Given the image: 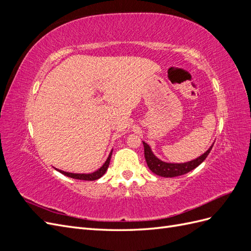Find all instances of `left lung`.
Returning a JSON list of instances; mask_svg holds the SVG:
<instances>
[{
	"label": "left lung",
	"mask_w": 251,
	"mask_h": 251,
	"mask_svg": "<svg viewBox=\"0 0 251 251\" xmlns=\"http://www.w3.org/2000/svg\"><path fill=\"white\" fill-rule=\"evenodd\" d=\"M142 143L144 147V157H146V161L149 169L154 174L158 175V176L165 177V178L178 177V176H181V175H184L188 172L193 171L194 169L197 168V166H199L205 159H206V157L210 153L212 147H214V144H211V147L205 151L204 154H202L198 158L194 159L192 161L184 162V163H170V162L162 161L159 158H157L154 155L153 151H151V147L147 142L142 141Z\"/></svg>",
	"instance_id": "left-lung-1"
}]
</instances>
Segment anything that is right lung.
Listing matches in <instances>:
<instances>
[{"mask_svg": "<svg viewBox=\"0 0 251 251\" xmlns=\"http://www.w3.org/2000/svg\"><path fill=\"white\" fill-rule=\"evenodd\" d=\"M112 151L107 159V161H105L100 169H98L97 171L91 173V174H74V173H68V172H64V171H60V170H57L55 169L56 171H58L59 173H62L63 175H65V176L67 177H70V178H73V179H78V180H87V181H94V180H97L100 179V177H102L104 173L107 172L108 168H109V164H110V160H111V156H112Z\"/></svg>", "mask_w": 251, "mask_h": 251, "instance_id": "obj_1", "label": "right lung"}]
</instances>
